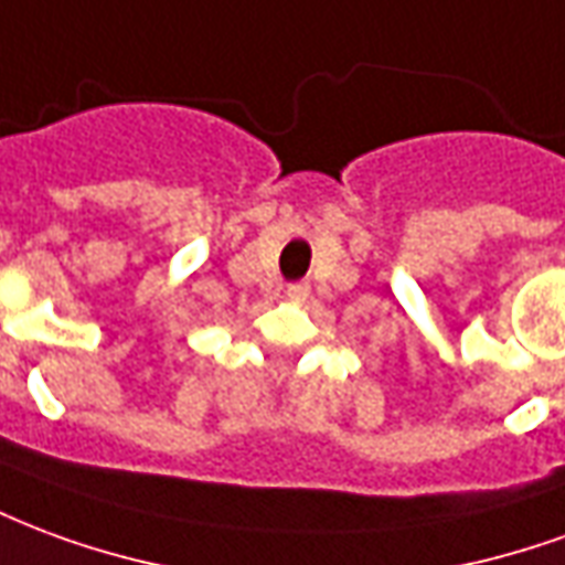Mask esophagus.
<instances>
[{"label":"esophagus","instance_id":"1","mask_svg":"<svg viewBox=\"0 0 565 565\" xmlns=\"http://www.w3.org/2000/svg\"><path fill=\"white\" fill-rule=\"evenodd\" d=\"M287 296H290V299H306L308 296V284H290V287H287Z\"/></svg>","mask_w":565,"mask_h":565}]
</instances>
